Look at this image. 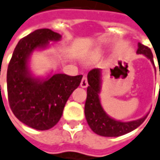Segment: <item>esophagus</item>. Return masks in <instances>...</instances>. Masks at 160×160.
<instances>
[{
  "instance_id": "34e87169",
  "label": "esophagus",
  "mask_w": 160,
  "mask_h": 160,
  "mask_svg": "<svg viewBox=\"0 0 160 160\" xmlns=\"http://www.w3.org/2000/svg\"><path fill=\"white\" fill-rule=\"evenodd\" d=\"M88 86V80H87V77L83 76L82 80L80 81V87L81 88H86Z\"/></svg>"
}]
</instances>
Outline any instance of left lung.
<instances>
[{"mask_svg":"<svg viewBox=\"0 0 160 160\" xmlns=\"http://www.w3.org/2000/svg\"><path fill=\"white\" fill-rule=\"evenodd\" d=\"M136 52L147 57L155 66L153 53L148 47L139 42ZM101 75L102 72L100 68H93L88 73L87 76L89 86L87 88V98L85 102L84 113L88 125L93 132L105 137H118L131 132L144 122L147 115L139 119L127 122L117 120L109 117L104 110L100 102L99 93L101 92L102 83Z\"/></svg>","mask_w":160,"mask_h":160,"instance_id":"1","label":"left lung"}]
</instances>
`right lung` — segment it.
<instances>
[{"instance_id":"obj_1","label":"right lung","mask_w":160,"mask_h":160,"mask_svg":"<svg viewBox=\"0 0 160 160\" xmlns=\"http://www.w3.org/2000/svg\"><path fill=\"white\" fill-rule=\"evenodd\" d=\"M61 38L49 28L33 31L18 42L8 65L10 108L21 122L35 130H49L59 121L68 99L82 79V75L53 74L46 79L32 75L28 67L32 52L47 48L50 42Z\"/></svg>"}]
</instances>
